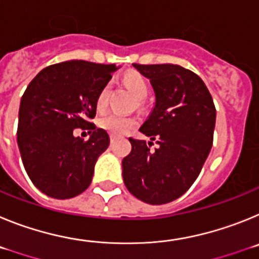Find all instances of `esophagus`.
<instances>
[{"label": "esophagus", "mask_w": 259, "mask_h": 259, "mask_svg": "<svg viewBox=\"0 0 259 259\" xmlns=\"http://www.w3.org/2000/svg\"><path fill=\"white\" fill-rule=\"evenodd\" d=\"M114 141H115V137H114V136H111V137H110V143L113 144Z\"/></svg>", "instance_id": "34e87169"}]
</instances>
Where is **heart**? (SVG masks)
Instances as JSON below:
<instances>
[{
	"mask_svg": "<svg viewBox=\"0 0 259 259\" xmlns=\"http://www.w3.org/2000/svg\"><path fill=\"white\" fill-rule=\"evenodd\" d=\"M123 83H124L125 88L139 101L144 100L148 96V93H149L148 81L139 72H128V74H125L124 77H123ZM109 92L110 87L105 85L100 91V93H98L97 98H96V107H97L98 111H102L107 106ZM98 124H100V127L102 130L107 131L110 135H113V136H123V135L130 134L134 128H136L137 119L134 118V116H124L120 115V114L110 113L104 115L102 118H100Z\"/></svg>",
	"mask_w": 259,
	"mask_h": 259,
	"instance_id": "b5f03b06",
	"label": "heart"
}]
</instances>
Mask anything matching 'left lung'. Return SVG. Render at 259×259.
<instances>
[{"label": "left lung", "instance_id": "8db88e82", "mask_svg": "<svg viewBox=\"0 0 259 259\" xmlns=\"http://www.w3.org/2000/svg\"><path fill=\"white\" fill-rule=\"evenodd\" d=\"M150 80L155 105L140 131L158 144L130 137L123 180L135 197L152 205L179 198L200 175L212 146L214 102L198 75L178 65H137Z\"/></svg>", "mask_w": 259, "mask_h": 259}]
</instances>
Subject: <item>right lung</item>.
I'll return each mask as SVG.
<instances>
[{"mask_svg": "<svg viewBox=\"0 0 259 259\" xmlns=\"http://www.w3.org/2000/svg\"><path fill=\"white\" fill-rule=\"evenodd\" d=\"M115 65L66 61L41 70L22 96L18 146L29 179L42 193L66 200L83 193L92 182L97 158L110 137L96 128V98ZM75 127L88 129L84 141Z\"/></svg>", "mask_w": 259, "mask_h": 259, "instance_id": "obj_1", "label": "right lung"}]
</instances>
